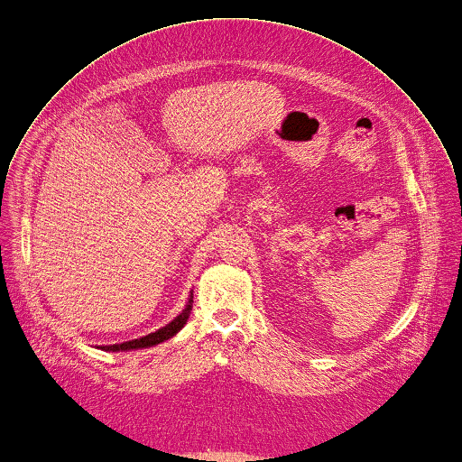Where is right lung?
<instances>
[{
    "mask_svg": "<svg viewBox=\"0 0 462 462\" xmlns=\"http://www.w3.org/2000/svg\"><path fill=\"white\" fill-rule=\"evenodd\" d=\"M191 307H193V296H189V301L186 305V309L171 321L168 323L166 327L159 328L157 332H152L144 337H139V339H132V341H125V343H119V345H106V346H99L101 350H112V352H119V350H134V348H146V346H153V345H159L166 339H170L171 336H175L188 321L189 314H191Z\"/></svg>",
    "mask_w": 462,
    "mask_h": 462,
    "instance_id": "right-lung-1",
    "label": "right lung"
}]
</instances>
